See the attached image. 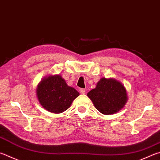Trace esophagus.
Listing matches in <instances>:
<instances>
[{"label":"esophagus","instance_id":"esophagus-1","mask_svg":"<svg viewBox=\"0 0 160 160\" xmlns=\"http://www.w3.org/2000/svg\"><path fill=\"white\" fill-rule=\"evenodd\" d=\"M79 91H80V94H85V89H79Z\"/></svg>","mask_w":160,"mask_h":160}]
</instances>
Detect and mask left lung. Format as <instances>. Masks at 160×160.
Wrapping results in <instances>:
<instances>
[{
  "label": "left lung",
  "mask_w": 160,
  "mask_h": 160,
  "mask_svg": "<svg viewBox=\"0 0 160 160\" xmlns=\"http://www.w3.org/2000/svg\"><path fill=\"white\" fill-rule=\"evenodd\" d=\"M88 97L98 111L103 115H112L124 108L128 100L126 88L115 78H102Z\"/></svg>",
  "instance_id": "left-lung-1"
}]
</instances>
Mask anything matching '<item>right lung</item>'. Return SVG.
Masks as SVG:
<instances>
[{"label":"right lung","mask_w":160,"mask_h":160,"mask_svg":"<svg viewBox=\"0 0 160 160\" xmlns=\"http://www.w3.org/2000/svg\"><path fill=\"white\" fill-rule=\"evenodd\" d=\"M36 92L40 105L52 113L64 112L80 95L76 89L67 85L60 75H50L43 78L37 85Z\"/></svg>","instance_id":"obj_1"}]
</instances>
